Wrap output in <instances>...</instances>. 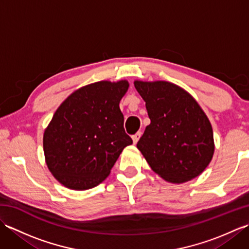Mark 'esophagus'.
Returning <instances> with one entry per match:
<instances>
[{"label": "esophagus", "mask_w": 249, "mask_h": 249, "mask_svg": "<svg viewBox=\"0 0 249 249\" xmlns=\"http://www.w3.org/2000/svg\"><path fill=\"white\" fill-rule=\"evenodd\" d=\"M141 135H142L141 131H138V133H136V134H135L133 137H131V138H133V142H134V144H136L137 142H138V140L140 139Z\"/></svg>", "instance_id": "1"}]
</instances>
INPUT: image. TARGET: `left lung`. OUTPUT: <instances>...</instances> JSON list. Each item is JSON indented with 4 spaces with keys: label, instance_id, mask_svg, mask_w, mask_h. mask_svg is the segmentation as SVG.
Returning a JSON list of instances; mask_svg holds the SVG:
<instances>
[{
    "label": "left lung",
    "instance_id": "1",
    "mask_svg": "<svg viewBox=\"0 0 249 249\" xmlns=\"http://www.w3.org/2000/svg\"><path fill=\"white\" fill-rule=\"evenodd\" d=\"M134 84L151 120L137 147L152 170L173 184L200 176L212 160L215 144L212 125L197 100L168 81Z\"/></svg>",
    "mask_w": 249,
    "mask_h": 249
}]
</instances>
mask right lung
Here are the masks:
<instances>
[{
    "label": "right lung",
    "mask_w": 249,
    "mask_h": 249,
    "mask_svg": "<svg viewBox=\"0 0 249 249\" xmlns=\"http://www.w3.org/2000/svg\"><path fill=\"white\" fill-rule=\"evenodd\" d=\"M128 88L127 80L94 82L76 89L56 109L43 145L47 167L63 186L73 190L97 186L124 147L133 143L120 109Z\"/></svg>",
    "instance_id": "obj_1"
}]
</instances>
